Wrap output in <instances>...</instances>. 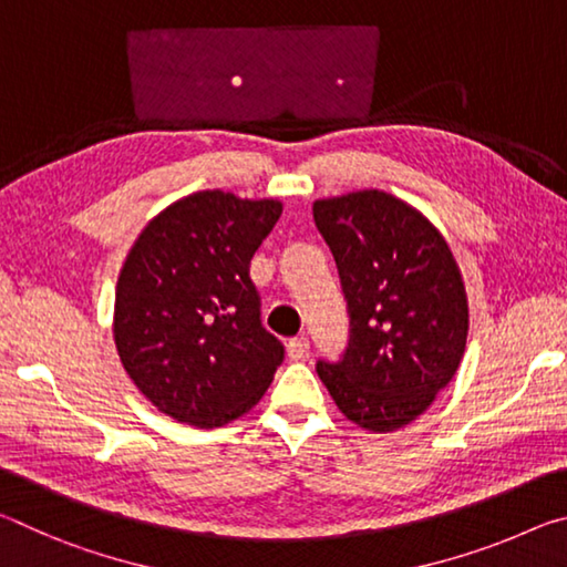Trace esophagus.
<instances>
[{
	"instance_id": "esophagus-1",
	"label": "esophagus",
	"mask_w": 567,
	"mask_h": 567,
	"mask_svg": "<svg viewBox=\"0 0 567 567\" xmlns=\"http://www.w3.org/2000/svg\"><path fill=\"white\" fill-rule=\"evenodd\" d=\"M307 350H310V340L300 334V338H292L287 342V354H290V360H302Z\"/></svg>"
}]
</instances>
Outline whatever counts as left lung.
Masks as SVG:
<instances>
[{"label": "left lung", "instance_id": "obj_1", "mask_svg": "<svg viewBox=\"0 0 567 567\" xmlns=\"http://www.w3.org/2000/svg\"><path fill=\"white\" fill-rule=\"evenodd\" d=\"M312 217L340 272L350 342L318 362L354 425L392 433L422 415L455 378L467 340V295L445 237L380 189L318 199Z\"/></svg>", "mask_w": 567, "mask_h": 567}]
</instances>
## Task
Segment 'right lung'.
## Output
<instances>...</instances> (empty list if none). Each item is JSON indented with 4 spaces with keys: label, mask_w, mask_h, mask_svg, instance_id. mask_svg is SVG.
Here are the masks:
<instances>
[{
    "label": "right lung",
    "mask_w": 567,
    "mask_h": 567,
    "mask_svg": "<svg viewBox=\"0 0 567 567\" xmlns=\"http://www.w3.org/2000/svg\"><path fill=\"white\" fill-rule=\"evenodd\" d=\"M282 215L277 199L205 189L152 219L122 265L114 344L159 412L219 427L257 405L285 360L262 328L249 260Z\"/></svg>",
    "instance_id": "1"
}]
</instances>
